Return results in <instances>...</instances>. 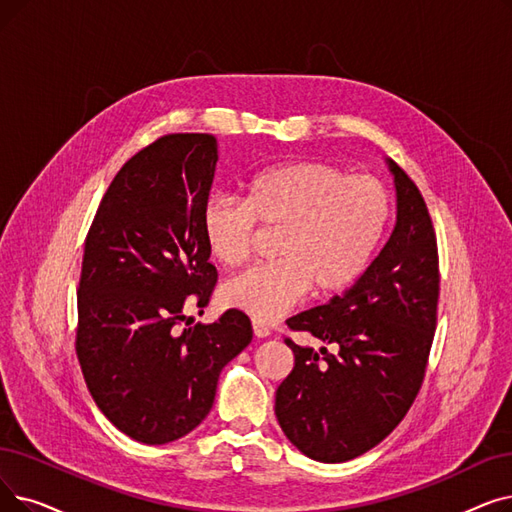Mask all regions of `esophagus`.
I'll list each match as a JSON object with an SVG mask.
<instances>
[{"instance_id": "34e87169", "label": "esophagus", "mask_w": 512, "mask_h": 512, "mask_svg": "<svg viewBox=\"0 0 512 512\" xmlns=\"http://www.w3.org/2000/svg\"><path fill=\"white\" fill-rule=\"evenodd\" d=\"M253 332H255V337H257V339L270 337V328L265 326L261 320H253Z\"/></svg>"}]
</instances>
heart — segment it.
<instances>
[{"instance_id":"obj_1","label":"heart","mask_w":512,"mask_h":512,"mask_svg":"<svg viewBox=\"0 0 512 512\" xmlns=\"http://www.w3.org/2000/svg\"><path fill=\"white\" fill-rule=\"evenodd\" d=\"M244 198L213 194L201 228L209 255L226 268L247 261L257 224L278 230L270 263L251 265L221 286V301L274 320L311 291L335 297L368 270L391 219L387 188L322 161H293L255 173Z\"/></svg>"}]
</instances>
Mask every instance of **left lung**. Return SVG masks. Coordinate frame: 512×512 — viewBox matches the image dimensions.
Segmentation results:
<instances>
[{"mask_svg":"<svg viewBox=\"0 0 512 512\" xmlns=\"http://www.w3.org/2000/svg\"><path fill=\"white\" fill-rule=\"evenodd\" d=\"M387 165L397 196L387 244L341 297L286 320L322 347L284 341L295 368L276 391V418L288 441L318 462L372 450L402 422L425 379L437 324V240L416 184L391 159Z\"/></svg>","mask_w":512,"mask_h":512,"instance_id":"8db88e82","label":"left lung"}]
</instances>
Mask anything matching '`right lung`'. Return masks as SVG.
Returning <instances> with one entry per match:
<instances>
[{
  "label": "right lung",
  "instance_id": "right-lung-1",
  "mask_svg": "<svg viewBox=\"0 0 512 512\" xmlns=\"http://www.w3.org/2000/svg\"><path fill=\"white\" fill-rule=\"evenodd\" d=\"M209 133H171L131 157L108 186L85 238L77 293V358L96 406L148 446L196 429L219 372L253 339L228 309L213 324L177 328L217 282L201 213L217 165Z\"/></svg>",
  "mask_w": 512,
  "mask_h": 512
}]
</instances>
